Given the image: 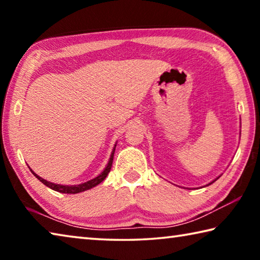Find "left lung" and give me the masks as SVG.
I'll use <instances>...</instances> for the list:
<instances>
[{"label":"left lung","mask_w":260,"mask_h":260,"mask_svg":"<svg viewBox=\"0 0 260 260\" xmlns=\"http://www.w3.org/2000/svg\"><path fill=\"white\" fill-rule=\"evenodd\" d=\"M215 180H217V179H215ZM215 180H214V181H215ZM214 181H213V182H214ZM213 182H211V183H213Z\"/></svg>","instance_id":"left-lung-1"}]
</instances>
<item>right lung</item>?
<instances>
[{"label": "right lung", "mask_w": 260, "mask_h": 260, "mask_svg": "<svg viewBox=\"0 0 260 260\" xmlns=\"http://www.w3.org/2000/svg\"><path fill=\"white\" fill-rule=\"evenodd\" d=\"M114 150H116V146H114V148H113V151H112V153H111V157H110V160H109V162H108L107 167H105L103 172L101 173V174L99 175V177H96L95 179L90 180V181H87V182H85V183L77 184V186H61V184L52 183V182L47 181V180H45V179H42V178L39 177V175L35 174L32 170H30V171H32V173H33V174L35 175V177H37L39 180H40V181H41L43 184H46L47 187L54 189V190H56V191L64 192V193H78V192L85 191V190H88V189H90V188H93V187H95V186H98L99 183L102 182L103 180H104L105 178H107V175L109 174L110 170H111V167H112Z\"/></svg>", "instance_id": "right-lung-1"}]
</instances>
